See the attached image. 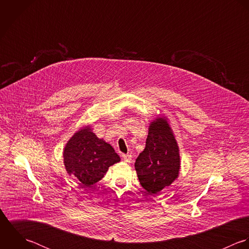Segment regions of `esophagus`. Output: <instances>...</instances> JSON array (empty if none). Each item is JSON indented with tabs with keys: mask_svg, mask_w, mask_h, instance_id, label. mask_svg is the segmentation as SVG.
<instances>
[{
	"mask_svg": "<svg viewBox=\"0 0 249 249\" xmlns=\"http://www.w3.org/2000/svg\"><path fill=\"white\" fill-rule=\"evenodd\" d=\"M122 158H123V160H124L126 162H130L131 160H132V155H130V154H123V155H122Z\"/></svg>",
	"mask_w": 249,
	"mask_h": 249,
	"instance_id": "34e87169",
	"label": "esophagus"
}]
</instances>
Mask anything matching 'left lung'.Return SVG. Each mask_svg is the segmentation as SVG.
<instances>
[{"label": "left lung", "mask_w": 249, "mask_h": 249, "mask_svg": "<svg viewBox=\"0 0 249 249\" xmlns=\"http://www.w3.org/2000/svg\"><path fill=\"white\" fill-rule=\"evenodd\" d=\"M180 166L174 133L168 119L159 115L150 122L145 148L135 162L140 183L149 195H157L177 180Z\"/></svg>", "instance_id": "left-lung-1"}]
</instances>
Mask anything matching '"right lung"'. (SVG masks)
<instances>
[{
	"label": "right lung",
	"mask_w": 249,
	"mask_h": 249,
	"mask_svg": "<svg viewBox=\"0 0 249 249\" xmlns=\"http://www.w3.org/2000/svg\"><path fill=\"white\" fill-rule=\"evenodd\" d=\"M120 161L112 146L100 140L87 125L78 130L63 149V163L67 173L89 187L104 177L108 167Z\"/></svg>",
	"instance_id": "1"
}]
</instances>
